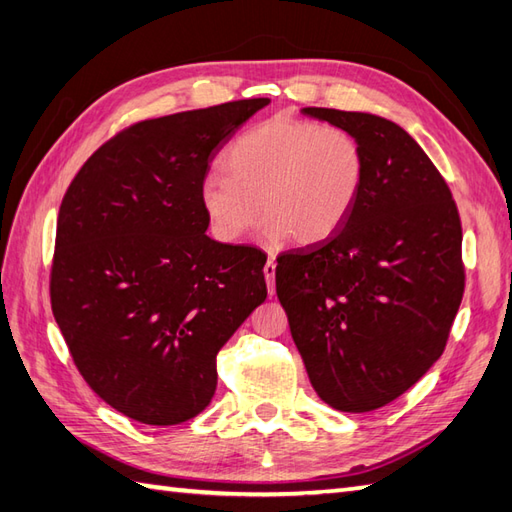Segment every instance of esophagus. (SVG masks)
<instances>
[{"label": "esophagus", "mask_w": 512, "mask_h": 512, "mask_svg": "<svg viewBox=\"0 0 512 512\" xmlns=\"http://www.w3.org/2000/svg\"><path fill=\"white\" fill-rule=\"evenodd\" d=\"M275 262L273 259H268L266 266H264V277H266V284H268V292L270 295H275Z\"/></svg>", "instance_id": "obj_1"}]
</instances>
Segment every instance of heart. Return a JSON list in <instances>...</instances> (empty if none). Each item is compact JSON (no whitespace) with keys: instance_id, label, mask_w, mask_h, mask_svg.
I'll use <instances>...</instances> for the list:
<instances>
[{"instance_id":"1","label":"heart","mask_w":512,"mask_h":512,"mask_svg":"<svg viewBox=\"0 0 512 512\" xmlns=\"http://www.w3.org/2000/svg\"><path fill=\"white\" fill-rule=\"evenodd\" d=\"M226 175L200 182V206L215 239L235 244L262 215L266 242L319 244L339 231L365 178L358 140L339 127L279 114L239 136Z\"/></svg>"}]
</instances>
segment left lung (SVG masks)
Masks as SVG:
<instances>
[{
  "label": "left lung",
  "instance_id": "left-lung-1",
  "mask_svg": "<svg viewBox=\"0 0 512 512\" xmlns=\"http://www.w3.org/2000/svg\"><path fill=\"white\" fill-rule=\"evenodd\" d=\"M301 114L350 132L365 178L339 231L277 257V297L319 398L374 411L416 385L447 345L464 292L458 206L400 125L325 107Z\"/></svg>",
  "mask_w": 512,
  "mask_h": 512
}]
</instances>
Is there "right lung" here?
Segmentation results:
<instances>
[{
    "mask_svg": "<svg viewBox=\"0 0 512 512\" xmlns=\"http://www.w3.org/2000/svg\"><path fill=\"white\" fill-rule=\"evenodd\" d=\"M270 99L136 123L96 149L63 195L52 312L96 394L127 418L169 427L217 387L215 356L264 303L257 248L206 235L200 182Z\"/></svg>",
    "mask_w": 512,
    "mask_h": 512,
    "instance_id": "right-lung-1",
    "label": "right lung"
}]
</instances>
